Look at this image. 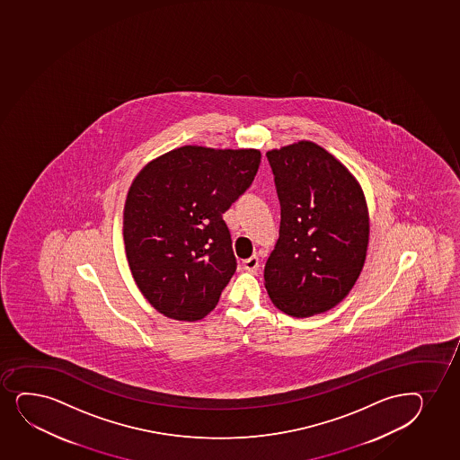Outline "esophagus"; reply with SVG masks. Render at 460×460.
I'll return each mask as SVG.
<instances>
[{"label": "esophagus", "instance_id": "obj_1", "mask_svg": "<svg viewBox=\"0 0 460 460\" xmlns=\"http://www.w3.org/2000/svg\"><path fill=\"white\" fill-rule=\"evenodd\" d=\"M243 269L249 273H256L259 269V259L258 256H252V258L245 259L243 261Z\"/></svg>", "mask_w": 460, "mask_h": 460}]
</instances>
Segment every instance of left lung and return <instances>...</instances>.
<instances>
[{"label": "left lung", "mask_w": 460, "mask_h": 460, "mask_svg": "<svg viewBox=\"0 0 460 460\" xmlns=\"http://www.w3.org/2000/svg\"><path fill=\"white\" fill-rule=\"evenodd\" d=\"M280 204L265 288L280 312L308 317L338 305L359 278L368 211L353 174L310 141L267 152Z\"/></svg>", "instance_id": "8db88e82"}]
</instances>
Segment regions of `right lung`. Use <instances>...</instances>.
Returning <instances> with one entry per match:
<instances>
[{
    "mask_svg": "<svg viewBox=\"0 0 460 460\" xmlns=\"http://www.w3.org/2000/svg\"><path fill=\"white\" fill-rule=\"evenodd\" d=\"M261 152L184 146L137 174L124 207L133 279L155 310L199 321L217 306L238 262L222 215L253 182Z\"/></svg>",
    "mask_w": 460,
    "mask_h": 460,
    "instance_id": "right-lung-1",
    "label": "right lung"
}]
</instances>
